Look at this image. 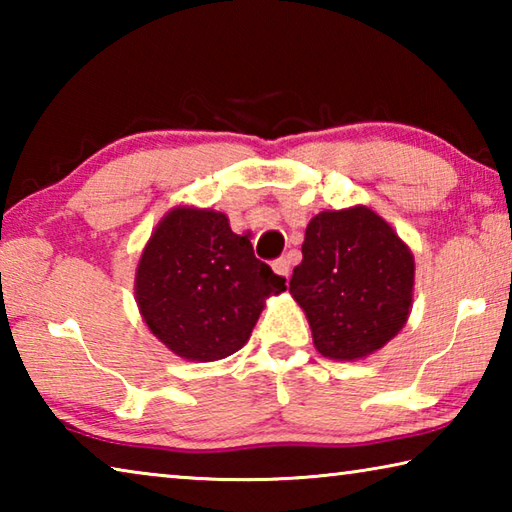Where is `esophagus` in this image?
Segmentation results:
<instances>
[{
    "label": "esophagus",
    "instance_id": "34e87169",
    "mask_svg": "<svg viewBox=\"0 0 512 512\" xmlns=\"http://www.w3.org/2000/svg\"><path fill=\"white\" fill-rule=\"evenodd\" d=\"M273 271H275L277 275L287 277V280H289V275H291V262H289L287 257H280V259H275V262H273Z\"/></svg>",
    "mask_w": 512,
    "mask_h": 512
}]
</instances>
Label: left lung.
<instances>
[{"label": "left lung", "mask_w": 512, "mask_h": 512, "mask_svg": "<svg viewBox=\"0 0 512 512\" xmlns=\"http://www.w3.org/2000/svg\"><path fill=\"white\" fill-rule=\"evenodd\" d=\"M413 255L368 207L309 221L289 291L305 309L316 350L352 361L400 332L413 300Z\"/></svg>", "instance_id": "1"}]
</instances>
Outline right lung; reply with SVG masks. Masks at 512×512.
I'll return each instance as SVG.
<instances>
[{"instance_id": "1", "label": "right lung", "mask_w": 512, "mask_h": 512, "mask_svg": "<svg viewBox=\"0 0 512 512\" xmlns=\"http://www.w3.org/2000/svg\"><path fill=\"white\" fill-rule=\"evenodd\" d=\"M228 216L176 207L146 244L135 298L151 332L178 357L216 361L244 348L264 300L287 289Z\"/></svg>"}]
</instances>
